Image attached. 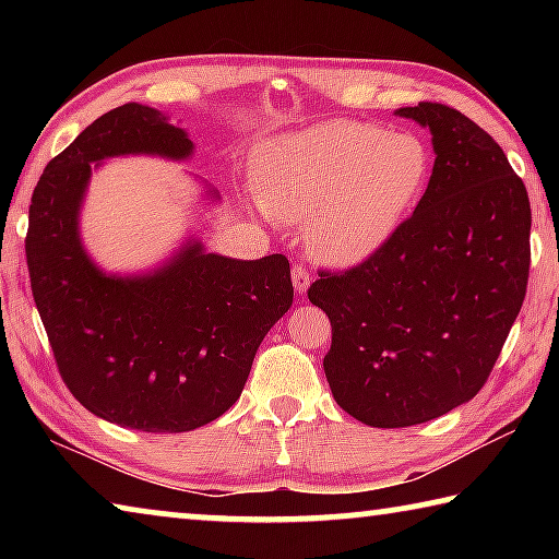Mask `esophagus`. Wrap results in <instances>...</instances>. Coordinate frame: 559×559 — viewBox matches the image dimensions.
Here are the masks:
<instances>
[{"mask_svg":"<svg viewBox=\"0 0 559 559\" xmlns=\"http://www.w3.org/2000/svg\"><path fill=\"white\" fill-rule=\"evenodd\" d=\"M290 276H293V288H296L298 296H306V290L310 286L308 269L302 266V263H296V266H293V271H290Z\"/></svg>","mask_w":559,"mask_h":559,"instance_id":"34e87169","label":"esophagus"}]
</instances>
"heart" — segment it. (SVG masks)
Instances as JSON below:
<instances>
[{
  "mask_svg": "<svg viewBox=\"0 0 559 559\" xmlns=\"http://www.w3.org/2000/svg\"><path fill=\"white\" fill-rule=\"evenodd\" d=\"M429 173V150L412 132L330 120L263 145L261 206L281 224H308L318 259L357 263L402 224Z\"/></svg>",
  "mask_w": 559,
  "mask_h": 559,
  "instance_id": "obj_1",
  "label": "heart"
}]
</instances>
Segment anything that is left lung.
I'll return each instance as SVG.
<instances>
[{
	"instance_id": "obj_1",
	"label": "left lung",
	"mask_w": 559,
	"mask_h": 559,
	"mask_svg": "<svg viewBox=\"0 0 559 559\" xmlns=\"http://www.w3.org/2000/svg\"><path fill=\"white\" fill-rule=\"evenodd\" d=\"M437 159L414 214L355 269L308 288L333 325L335 402L377 429L424 424L473 400L523 308L530 200L484 128L443 103L400 108Z\"/></svg>"
}]
</instances>
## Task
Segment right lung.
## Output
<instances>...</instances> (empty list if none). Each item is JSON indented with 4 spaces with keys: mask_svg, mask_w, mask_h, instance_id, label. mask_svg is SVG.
Listing matches in <instances>:
<instances>
[{
    "mask_svg": "<svg viewBox=\"0 0 559 559\" xmlns=\"http://www.w3.org/2000/svg\"><path fill=\"white\" fill-rule=\"evenodd\" d=\"M192 150L163 112L126 103L56 155L32 194L26 263L56 367L88 412L126 429L179 433L222 416L293 302L283 253L239 261L187 241L143 276H108L91 261L79 236L91 163Z\"/></svg>",
    "mask_w": 559,
    "mask_h": 559,
    "instance_id": "add662e5",
    "label": "right lung"
}]
</instances>
